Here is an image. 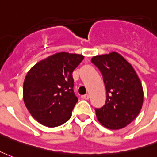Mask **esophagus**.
Wrapping results in <instances>:
<instances>
[{"mask_svg": "<svg viewBox=\"0 0 157 157\" xmlns=\"http://www.w3.org/2000/svg\"><path fill=\"white\" fill-rule=\"evenodd\" d=\"M82 98L83 100H88L89 98H90V96H89L88 94H86V95H84V96H82Z\"/></svg>", "mask_w": 157, "mask_h": 157, "instance_id": "34e87169", "label": "esophagus"}]
</instances>
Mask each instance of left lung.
<instances>
[{
    "label": "left lung",
    "instance_id": "8db88e82",
    "mask_svg": "<svg viewBox=\"0 0 157 157\" xmlns=\"http://www.w3.org/2000/svg\"><path fill=\"white\" fill-rule=\"evenodd\" d=\"M91 62L103 76L106 101L96 109L99 122L105 128L119 130L135 120L143 104V88L131 64L116 52L95 56Z\"/></svg>",
    "mask_w": 157,
    "mask_h": 157
}]
</instances>
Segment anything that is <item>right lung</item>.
Segmentation results:
<instances>
[{"label": "right lung", "mask_w": 157, "mask_h": 157, "mask_svg": "<svg viewBox=\"0 0 157 157\" xmlns=\"http://www.w3.org/2000/svg\"><path fill=\"white\" fill-rule=\"evenodd\" d=\"M84 56L61 52L37 62L25 75L23 100L38 122L56 127L67 122L78 99L73 92V71Z\"/></svg>", "instance_id": "1"}]
</instances>
